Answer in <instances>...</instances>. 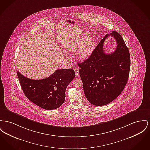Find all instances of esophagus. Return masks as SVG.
<instances>
[{
  "instance_id": "34e87169",
  "label": "esophagus",
  "mask_w": 150,
  "mask_h": 150,
  "mask_svg": "<svg viewBox=\"0 0 150 150\" xmlns=\"http://www.w3.org/2000/svg\"><path fill=\"white\" fill-rule=\"evenodd\" d=\"M74 71H75V72L76 76H79V69H74Z\"/></svg>"
}]
</instances>
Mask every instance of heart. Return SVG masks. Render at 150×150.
<instances>
[{"label": "heart", "instance_id": "1", "mask_svg": "<svg viewBox=\"0 0 150 150\" xmlns=\"http://www.w3.org/2000/svg\"><path fill=\"white\" fill-rule=\"evenodd\" d=\"M81 47L78 50V55L81 59H86L91 54L95 47V42L92 39L83 37L79 40L72 42L65 46V49L71 52H75Z\"/></svg>", "mask_w": 150, "mask_h": 150}]
</instances>
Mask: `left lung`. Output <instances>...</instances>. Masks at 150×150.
<instances>
[{
    "label": "left lung",
    "instance_id": "1",
    "mask_svg": "<svg viewBox=\"0 0 150 150\" xmlns=\"http://www.w3.org/2000/svg\"><path fill=\"white\" fill-rule=\"evenodd\" d=\"M109 35L114 37L117 47L113 53L106 54L103 46ZM78 65L88 101L94 105H105L118 97L126 85L130 67L129 50L121 35L113 30L106 35L88 59Z\"/></svg>",
    "mask_w": 150,
    "mask_h": 150
}]
</instances>
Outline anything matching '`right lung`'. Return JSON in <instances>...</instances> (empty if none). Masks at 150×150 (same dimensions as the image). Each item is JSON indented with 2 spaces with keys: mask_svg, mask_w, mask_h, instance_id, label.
Segmentation results:
<instances>
[{
  "mask_svg": "<svg viewBox=\"0 0 150 150\" xmlns=\"http://www.w3.org/2000/svg\"><path fill=\"white\" fill-rule=\"evenodd\" d=\"M18 76L25 96L39 107L53 110L60 107L65 100V91L75 76L72 69H58L47 78L33 80L18 71Z\"/></svg>",
  "mask_w": 150,
  "mask_h": 150,
  "instance_id": "add662e5",
  "label": "right lung"
}]
</instances>
